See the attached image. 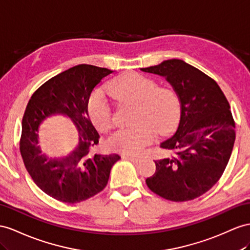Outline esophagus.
I'll return each mask as SVG.
<instances>
[{"instance_id": "obj_1", "label": "esophagus", "mask_w": 250, "mask_h": 250, "mask_svg": "<svg viewBox=\"0 0 250 250\" xmlns=\"http://www.w3.org/2000/svg\"><path fill=\"white\" fill-rule=\"evenodd\" d=\"M125 158L129 159V161H131L132 163H135V164H137V163L142 161V157H135V156H132V155H126Z\"/></svg>"}]
</instances>
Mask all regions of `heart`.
Returning a JSON list of instances; mask_svg holds the SVG:
<instances>
[{"mask_svg": "<svg viewBox=\"0 0 250 250\" xmlns=\"http://www.w3.org/2000/svg\"><path fill=\"white\" fill-rule=\"evenodd\" d=\"M106 92L120 104H132L134 126L119 129L107 139L113 151L138 154L154 140L157 131L170 132L174 129L181 115V100L171 87L158 86L157 82L138 73H126L113 79ZM86 112L93 125L99 132L112 127L114 119L111 107L101 89L89 95Z\"/></svg>", "mask_w": 250, "mask_h": 250, "instance_id": "b5f03b06", "label": "heart"}]
</instances>
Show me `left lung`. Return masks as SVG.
I'll use <instances>...</instances> for the list:
<instances>
[{
    "mask_svg": "<svg viewBox=\"0 0 250 250\" xmlns=\"http://www.w3.org/2000/svg\"><path fill=\"white\" fill-rule=\"evenodd\" d=\"M142 70L165 77L181 100L177 130L161 144L171 155L155 161L156 171L146 186L166 200H194L217 183L231 155L235 124L229 102L212 78L183 60Z\"/></svg>",
    "mask_w": 250,
    "mask_h": 250,
    "instance_id": "8db88e82",
    "label": "left lung"
}]
</instances>
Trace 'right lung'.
I'll list each match as a JSON object with an SVG mask.
<instances>
[{"mask_svg": "<svg viewBox=\"0 0 250 250\" xmlns=\"http://www.w3.org/2000/svg\"><path fill=\"white\" fill-rule=\"evenodd\" d=\"M113 73L104 67L80 64L50 78L31 96L22 120L20 152L35 184L57 201L76 204L104 190L117 154H92L99 143L86 112L89 95L100 81ZM56 113L66 114L79 130L80 143L67 157L48 159L41 153L40 125Z\"/></svg>", "mask_w": 250, "mask_h": 250, "instance_id": "right-lung-1", "label": "right lung"}]
</instances>
